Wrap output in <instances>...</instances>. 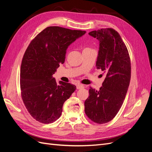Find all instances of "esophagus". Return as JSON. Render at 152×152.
Returning a JSON list of instances; mask_svg holds the SVG:
<instances>
[{"mask_svg": "<svg viewBox=\"0 0 152 152\" xmlns=\"http://www.w3.org/2000/svg\"><path fill=\"white\" fill-rule=\"evenodd\" d=\"M84 85H82V84H78L77 85V89H82V88H84Z\"/></svg>", "mask_w": 152, "mask_h": 152, "instance_id": "34e87169", "label": "esophagus"}]
</instances>
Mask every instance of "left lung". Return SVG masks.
<instances>
[{
    "mask_svg": "<svg viewBox=\"0 0 152 152\" xmlns=\"http://www.w3.org/2000/svg\"><path fill=\"white\" fill-rule=\"evenodd\" d=\"M89 35L98 39L96 63L106 77L99 91L90 87L85 101V113L92 121L104 124L112 121L121 108L131 80V61L125 44L117 31L102 28Z\"/></svg>",
    "mask_w": 152,
    "mask_h": 152,
    "instance_id": "1",
    "label": "left lung"
}]
</instances>
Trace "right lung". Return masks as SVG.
<instances>
[{
    "label": "right lung",
    "instance_id": "1",
    "mask_svg": "<svg viewBox=\"0 0 152 152\" xmlns=\"http://www.w3.org/2000/svg\"><path fill=\"white\" fill-rule=\"evenodd\" d=\"M86 33L59 26H49L31 40L22 59L20 70L21 96L28 112L43 124L56 121L63 105L76 86L53 77L65 63L69 45Z\"/></svg>",
    "mask_w": 152,
    "mask_h": 152
}]
</instances>
